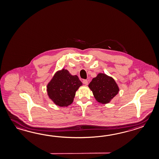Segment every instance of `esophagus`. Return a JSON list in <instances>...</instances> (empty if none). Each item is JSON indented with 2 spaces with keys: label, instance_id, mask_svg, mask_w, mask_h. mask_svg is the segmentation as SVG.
I'll use <instances>...</instances> for the list:
<instances>
[{
  "label": "esophagus",
  "instance_id": "34e87169",
  "mask_svg": "<svg viewBox=\"0 0 159 159\" xmlns=\"http://www.w3.org/2000/svg\"><path fill=\"white\" fill-rule=\"evenodd\" d=\"M83 84L85 85H88V80H84L83 81Z\"/></svg>",
  "mask_w": 159,
  "mask_h": 159
}]
</instances>
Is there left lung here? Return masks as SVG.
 I'll return each mask as SVG.
<instances>
[{
    "label": "left lung",
    "instance_id": "8db88e82",
    "mask_svg": "<svg viewBox=\"0 0 159 159\" xmlns=\"http://www.w3.org/2000/svg\"><path fill=\"white\" fill-rule=\"evenodd\" d=\"M98 102L108 104L117 95L119 88L111 76L99 73L88 85Z\"/></svg>",
    "mask_w": 159,
    "mask_h": 159
}]
</instances>
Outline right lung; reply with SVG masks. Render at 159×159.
<instances>
[{
	"mask_svg": "<svg viewBox=\"0 0 159 159\" xmlns=\"http://www.w3.org/2000/svg\"><path fill=\"white\" fill-rule=\"evenodd\" d=\"M82 84L77 75L63 68L56 72L48 83L47 95L55 105L67 107L74 102L75 93Z\"/></svg>",
	"mask_w": 159,
	"mask_h": 159,
	"instance_id": "1",
	"label": "right lung"
}]
</instances>
